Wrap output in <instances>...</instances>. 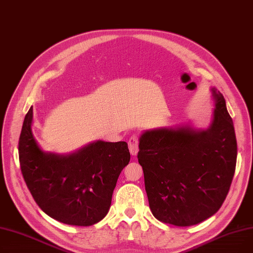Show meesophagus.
<instances>
[{
  "mask_svg": "<svg viewBox=\"0 0 253 253\" xmlns=\"http://www.w3.org/2000/svg\"><path fill=\"white\" fill-rule=\"evenodd\" d=\"M128 147H129V151L131 153V155H136L138 152V137L137 135H132L129 140H128Z\"/></svg>",
  "mask_w": 253,
  "mask_h": 253,
  "instance_id": "1",
  "label": "esophagus"
}]
</instances>
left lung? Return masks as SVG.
Masks as SVG:
<instances>
[{"label":"left lung","mask_w":253,"mask_h":253,"mask_svg":"<svg viewBox=\"0 0 253 253\" xmlns=\"http://www.w3.org/2000/svg\"><path fill=\"white\" fill-rule=\"evenodd\" d=\"M213 121L206 130L190 126L148 130L139 138L149 206L159 221L190 226L222 206L237 162V139L223 95L212 89Z\"/></svg>","instance_id":"obj_1"}]
</instances>
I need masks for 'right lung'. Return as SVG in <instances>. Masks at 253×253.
<instances>
[{"label":"right lung","instance_id":"add662e5","mask_svg":"<svg viewBox=\"0 0 253 253\" xmlns=\"http://www.w3.org/2000/svg\"><path fill=\"white\" fill-rule=\"evenodd\" d=\"M33 106L18 141L20 169L33 199L49 217L90 226L107 214L117 180L130 161L125 141L97 140L69 155L43 152L32 133Z\"/></svg>","mask_w":253,"mask_h":253}]
</instances>
